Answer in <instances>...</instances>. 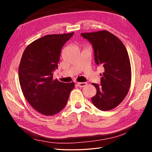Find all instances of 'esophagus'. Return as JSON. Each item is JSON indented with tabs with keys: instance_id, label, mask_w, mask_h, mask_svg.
I'll use <instances>...</instances> for the list:
<instances>
[{
	"instance_id": "34e87169",
	"label": "esophagus",
	"mask_w": 152,
	"mask_h": 152,
	"mask_svg": "<svg viewBox=\"0 0 152 152\" xmlns=\"http://www.w3.org/2000/svg\"><path fill=\"white\" fill-rule=\"evenodd\" d=\"M77 84H78V87H80V88H83V87L86 86L88 83H87L86 82H78Z\"/></svg>"
}]
</instances>
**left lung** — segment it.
<instances>
[{"label":"left lung","mask_w":152,"mask_h":152,"mask_svg":"<svg viewBox=\"0 0 152 152\" xmlns=\"http://www.w3.org/2000/svg\"><path fill=\"white\" fill-rule=\"evenodd\" d=\"M81 36L92 44L95 63L104 69L101 84L92 83L96 93L91 101L101 110H110L120 104L129 90L131 69L127 51L122 42L107 31Z\"/></svg>","instance_id":"1"}]
</instances>
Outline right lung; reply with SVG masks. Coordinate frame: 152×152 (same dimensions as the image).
Returning a JSON list of instances; mask_svg holds the SVG:
<instances>
[{"instance_id": "right-lung-1", "label": "right lung", "mask_w": 152, "mask_h": 152, "mask_svg": "<svg viewBox=\"0 0 152 152\" xmlns=\"http://www.w3.org/2000/svg\"><path fill=\"white\" fill-rule=\"evenodd\" d=\"M73 33L49 34L34 40L25 48L19 66V80L28 103L44 115L59 113L66 106L74 83L53 80L61 49Z\"/></svg>"}]
</instances>
